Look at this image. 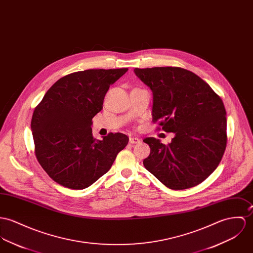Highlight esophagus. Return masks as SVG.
Returning a JSON list of instances; mask_svg holds the SVG:
<instances>
[{
	"instance_id": "obj_1",
	"label": "esophagus",
	"mask_w": 253,
	"mask_h": 253,
	"mask_svg": "<svg viewBox=\"0 0 253 253\" xmlns=\"http://www.w3.org/2000/svg\"><path fill=\"white\" fill-rule=\"evenodd\" d=\"M140 139L137 137H130L129 138V143L130 144H138V143H140Z\"/></svg>"
}]
</instances>
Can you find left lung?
I'll return each instance as SVG.
<instances>
[{
	"instance_id": "8db88e82",
	"label": "left lung",
	"mask_w": 253,
	"mask_h": 253,
	"mask_svg": "<svg viewBox=\"0 0 253 253\" xmlns=\"http://www.w3.org/2000/svg\"><path fill=\"white\" fill-rule=\"evenodd\" d=\"M153 92V122L174 132L168 145L145 138V168L178 190L201 184L215 170L226 148V111L213 90L195 73L176 67L134 69Z\"/></svg>"
}]
</instances>
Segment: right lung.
Listing matches in <instances>:
<instances>
[{"label":"right lung","instance_id":"add662e5","mask_svg":"<svg viewBox=\"0 0 253 253\" xmlns=\"http://www.w3.org/2000/svg\"><path fill=\"white\" fill-rule=\"evenodd\" d=\"M128 69H87L59 79L35 108L31 129L37 160L63 186L83 189L109 171L127 145L126 134L92 136V119L110 85Z\"/></svg>","mask_w":253,"mask_h":253}]
</instances>
